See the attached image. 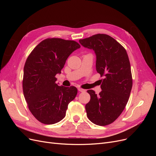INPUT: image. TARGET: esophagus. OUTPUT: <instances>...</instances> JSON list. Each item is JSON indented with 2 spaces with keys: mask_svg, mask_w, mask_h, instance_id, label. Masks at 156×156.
Wrapping results in <instances>:
<instances>
[{
  "mask_svg": "<svg viewBox=\"0 0 156 156\" xmlns=\"http://www.w3.org/2000/svg\"><path fill=\"white\" fill-rule=\"evenodd\" d=\"M78 90H79V92H85V90H84V89H82V88H78Z\"/></svg>",
  "mask_w": 156,
  "mask_h": 156,
  "instance_id": "obj_1",
  "label": "esophagus"
}]
</instances>
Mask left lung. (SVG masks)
Returning <instances> with one entry per match:
<instances>
[{
	"label": "left lung",
	"instance_id": "left-lung-1",
	"mask_svg": "<svg viewBox=\"0 0 156 156\" xmlns=\"http://www.w3.org/2000/svg\"><path fill=\"white\" fill-rule=\"evenodd\" d=\"M79 41L94 51L96 71L104 77L99 95L92 90L87 91L90 96L85 106L87 116L96 125H108L121 115L129 100L133 82L128 56L119 42L107 34H98Z\"/></svg>",
	"mask_w": 156,
	"mask_h": 156
}]
</instances>
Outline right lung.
Masks as SVG:
<instances>
[{
	"label": "right lung",
	"instance_id": "add662e5",
	"mask_svg": "<svg viewBox=\"0 0 156 156\" xmlns=\"http://www.w3.org/2000/svg\"><path fill=\"white\" fill-rule=\"evenodd\" d=\"M80 48L75 41L46 39L27 58L23 71V94L30 111L41 123L53 124L62 120L68 104L76 96L77 88L58 86L55 75L61 73L68 56Z\"/></svg>",
	"mask_w": 156,
	"mask_h": 156
}]
</instances>
